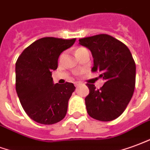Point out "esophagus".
Listing matches in <instances>:
<instances>
[{
  "label": "esophagus",
  "instance_id": "esophagus-1",
  "mask_svg": "<svg viewBox=\"0 0 150 150\" xmlns=\"http://www.w3.org/2000/svg\"><path fill=\"white\" fill-rule=\"evenodd\" d=\"M75 85L76 87H78V86H82V85H83V83H79V82H76V83H75Z\"/></svg>",
  "mask_w": 150,
  "mask_h": 150
}]
</instances>
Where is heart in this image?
Instances as JSON below:
<instances>
[{
    "label": "heart",
    "instance_id": "1",
    "mask_svg": "<svg viewBox=\"0 0 150 150\" xmlns=\"http://www.w3.org/2000/svg\"><path fill=\"white\" fill-rule=\"evenodd\" d=\"M85 51H87V50H86L85 47H79V48H77V50L75 51V52H76V54H77V55H79L80 53L85 52ZM63 55H62V56H63ZM62 56H61V57H62Z\"/></svg>",
    "mask_w": 150,
    "mask_h": 150
}]
</instances>
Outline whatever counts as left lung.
Wrapping results in <instances>:
<instances>
[{
	"label": "left lung",
	"instance_id": "1",
	"mask_svg": "<svg viewBox=\"0 0 150 150\" xmlns=\"http://www.w3.org/2000/svg\"><path fill=\"white\" fill-rule=\"evenodd\" d=\"M91 50L94 59L92 71H99L105 80L100 89L86 83L90 90L85 98L88 115L96 120L109 122L122 114L135 88L136 65L126 44L107 34L79 40Z\"/></svg>",
	"mask_w": 150,
	"mask_h": 150
}]
</instances>
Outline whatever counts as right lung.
Here are the masks:
<instances>
[{"label": "right lung", "mask_w": 150, "mask_h": 150, "mask_svg": "<svg viewBox=\"0 0 150 150\" xmlns=\"http://www.w3.org/2000/svg\"><path fill=\"white\" fill-rule=\"evenodd\" d=\"M76 39L44 37L23 51L16 63V91L22 107L36 122L52 125L66 116L68 101L75 86L71 83L54 84L52 71L58 59Z\"/></svg>", "instance_id": "right-lung-1"}]
</instances>
